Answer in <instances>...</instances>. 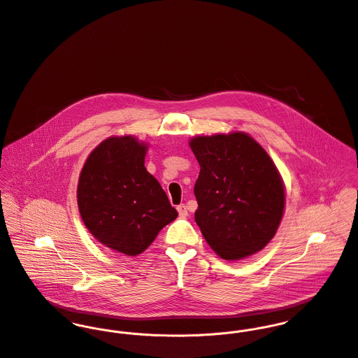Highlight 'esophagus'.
<instances>
[{"instance_id":"esophagus-1","label":"esophagus","mask_w":358,"mask_h":358,"mask_svg":"<svg viewBox=\"0 0 358 358\" xmlns=\"http://www.w3.org/2000/svg\"><path fill=\"white\" fill-rule=\"evenodd\" d=\"M178 212H179V215H180V217H186L187 216V206L185 204L178 205Z\"/></svg>"}]
</instances>
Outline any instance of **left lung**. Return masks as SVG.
<instances>
[{"label": "left lung", "mask_w": 358, "mask_h": 358, "mask_svg": "<svg viewBox=\"0 0 358 358\" xmlns=\"http://www.w3.org/2000/svg\"><path fill=\"white\" fill-rule=\"evenodd\" d=\"M201 169L194 185L196 223L226 260L263 250L284 212V186L268 154L243 134L197 136L190 142Z\"/></svg>", "instance_id": "8db88e82"}]
</instances>
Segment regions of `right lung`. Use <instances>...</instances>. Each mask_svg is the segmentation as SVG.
Returning <instances> with one entry per match:
<instances>
[{
  "mask_svg": "<svg viewBox=\"0 0 358 358\" xmlns=\"http://www.w3.org/2000/svg\"><path fill=\"white\" fill-rule=\"evenodd\" d=\"M146 146L110 138L88 157L78 180V209L87 229L124 255L142 254L178 212L145 168Z\"/></svg>",
  "mask_w": 358,
  "mask_h": 358,
  "instance_id": "add662e5",
  "label": "right lung"
}]
</instances>
